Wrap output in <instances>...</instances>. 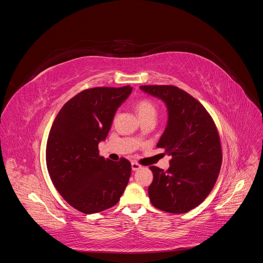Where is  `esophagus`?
<instances>
[{"mask_svg": "<svg viewBox=\"0 0 263 263\" xmlns=\"http://www.w3.org/2000/svg\"><path fill=\"white\" fill-rule=\"evenodd\" d=\"M140 168H141V165H140L138 162H135V161H133V162H132V169H133L134 171L139 170Z\"/></svg>", "mask_w": 263, "mask_h": 263, "instance_id": "esophagus-1", "label": "esophagus"}]
</instances>
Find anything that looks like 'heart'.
<instances>
[{
  "mask_svg": "<svg viewBox=\"0 0 263 263\" xmlns=\"http://www.w3.org/2000/svg\"><path fill=\"white\" fill-rule=\"evenodd\" d=\"M136 109H137V113H138L140 119L150 117V116L156 117V115H157V107L154 103L149 100L138 101L136 104Z\"/></svg>",
  "mask_w": 263,
  "mask_h": 263,
  "instance_id": "heart-1",
  "label": "heart"
}]
</instances>
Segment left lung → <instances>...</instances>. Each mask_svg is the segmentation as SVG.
<instances>
[{"label":"left lung","instance_id":"1","mask_svg":"<svg viewBox=\"0 0 263 263\" xmlns=\"http://www.w3.org/2000/svg\"><path fill=\"white\" fill-rule=\"evenodd\" d=\"M168 107V124L158 148L171 156L168 170L151 165L148 187L156 209L183 214L195 209L211 193L220 171L222 154L217 127L206 108L174 85H141Z\"/></svg>","mask_w":263,"mask_h":263}]
</instances>
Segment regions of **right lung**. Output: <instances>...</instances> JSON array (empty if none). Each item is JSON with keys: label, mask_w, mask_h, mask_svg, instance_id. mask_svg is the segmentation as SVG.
Segmentation results:
<instances>
[{"label": "right lung", "mask_w": 263, "mask_h": 263, "mask_svg": "<svg viewBox=\"0 0 263 263\" xmlns=\"http://www.w3.org/2000/svg\"><path fill=\"white\" fill-rule=\"evenodd\" d=\"M130 85L86 89L69 100L55 116L46 146V163L60 195L84 214L118 203L130 178L125 158L114 162L99 154L116 109L128 98Z\"/></svg>", "instance_id": "1"}]
</instances>
